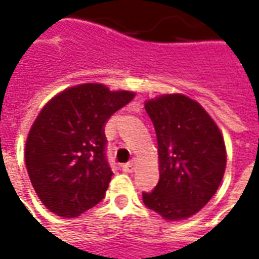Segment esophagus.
I'll return each instance as SVG.
<instances>
[{
  "mask_svg": "<svg viewBox=\"0 0 259 259\" xmlns=\"http://www.w3.org/2000/svg\"><path fill=\"white\" fill-rule=\"evenodd\" d=\"M135 166H136V160H130L129 163H126V164L123 166V170H124L126 173H132V171L135 170Z\"/></svg>",
  "mask_w": 259,
  "mask_h": 259,
  "instance_id": "obj_1",
  "label": "esophagus"
}]
</instances>
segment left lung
Masks as SVG:
<instances>
[{
    "mask_svg": "<svg viewBox=\"0 0 259 259\" xmlns=\"http://www.w3.org/2000/svg\"><path fill=\"white\" fill-rule=\"evenodd\" d=\"M157 136L160 180L143 203L167 221L193 217L210 201L227 166L224 137L197 100L164 93L144 102Z\"/></svg>",
    "mask_w": 259,
    "mask_h": 259,
    "instance_id": "8db88e82",
    "label": "left lung"
}]
</instances>
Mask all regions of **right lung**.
Instances as JSON below:
<instances>
[{
	"mask_svg": "<svg viewBox=\"0 0 259 259\" xmlns=\"http://www.w3.org/2000/svg\"><path fill=\"white\" fill-rule=\"evenodd\" d=\"M135 95L82 83L42 107L26 137L25 164L36 196L51 212L75 218L105 197L113 173L105 157L103 126Z\"/></svg>",
	"mask_w": 259,
	"mask_h": 259,
	"instance_id": "1",
	"label": "right lung"
}]
</instances>
